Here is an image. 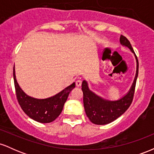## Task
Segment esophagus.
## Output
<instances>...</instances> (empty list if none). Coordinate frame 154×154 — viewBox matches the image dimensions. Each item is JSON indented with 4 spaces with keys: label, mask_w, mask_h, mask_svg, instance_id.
Segmentation results:
<instances>
[{
    "label": "esophagus",
    "mask_w": 154,
    "mask_h": 154,
    "mask_svg": "<svg viewBox=\"0 0 154 154\" xmlns=\"http://www.w3.org/2000/svg\"><path fill=\"white\" fill-rule=\"evenodd\" d=\"M81 85H82V81L79 80V79L76 81V86L77 87H80Z\"/></svg>",
    "instance_id": "1"
}]
</instances>
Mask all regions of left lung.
<instances>
[{
	"mask_svg": "<svg viewBox=\"0 0 154 154\" xmlns=\"http://www.w3.org/2000/svg\"><path fill=\"white\" fill-rule=\"evenodd\" d=\"M119 42L122 46L127 47L135 55L136 59V74L131 87L128 93L117 100H109L97 95L91 91L86 80L82 83L83 92V103L86 115L92 123L95 125H104L109 124L125 112L131 105L133 99L136 80L138 75V61L135 56L130 41L123 35H121Z\"/></svg>",
	"mask_w": 154,
	"mask_h": 154,
	"instance_id": "left-lung-1",
	"label": "left lung"
}]
</instances>
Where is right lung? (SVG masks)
<instances>
[{"mask_svg": "<svg viewBox=\"0 0 154 154\" xmlns=\"http://www.w3.org/2000/svg\"><path fill=\"white\" fill-rule=\"evenodd\" d=\"M14 80L17 100L24 112L35 121L50 123L60 115L69 94L75 88V82L60 91L57 94L46 98H36L26 94L17 82L14 66Z\"/></svg>", "mask_w": 154, "mask_h": 154, "instance_id": "obj_1", "label": "right lung"}]
</instances>
